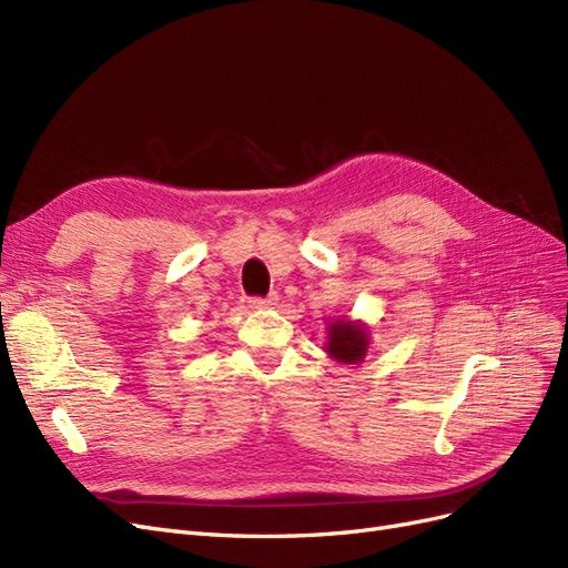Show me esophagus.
<instances>
[{
    "instance_id": "esophagus-1",
    "label": "esophagus",
    "mask_w": 568,
    "mask_h": 568,
    "mask_svg": "<svg viewBox=\"0 0 568 568\" xmlns=\"http://www.w3.org/2000/svg\"><path fill=\"white\" fill-rule=\"evenodd\" d=\"M277 301H280V296L277 294H270V296H265V298H251L248 303H251V307H272V305H277Z\"/></svg>"
}]
</instances>
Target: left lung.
Here are the masks:
<instances>
[{
	"instance_id": "1",
	"label": "left lung",
	"mask_w": 568,
	"mask_h": 568,
	"mask_svg": "<svg viewBox=\"0 0 568 568\" xmlns=\"http://www.w3.org/2000/svg\"><path fill=\"white\" fill-rule=\"evenodd\" d=\"M326 346L324 351L329 353L334 359L343 365H357L363 363V357L367 355L369 348V332L363 322H351L346 317H341L326 326Z\"/></svg>"
}]
</instances>
